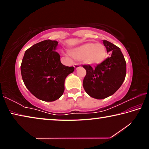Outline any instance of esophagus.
<instances>
[{
  "label": "esophagus",
  "mask_w": 149,
  "mask_h": 149,
  "mask_svg": "<svg viewBox=\"0 0 149 149\" xmlns=\"http://www.w3.org/2000/svg\"><path fill=\"white\" fill-rule=\"evenodd\" d=\"M79 67H80V65H79V64H74V68H75V69L79 68Z\"/></svg>",
  "instance_id": "esophagus-1"
}]
</instances>
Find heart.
I'll use <instances>...</instances> for the list:
<instances>
[{
  "mask_svg": "<svg viewBox=\"0 0 149 149\" xmlns=\"http://www.w3.org/2000/svg\"><path fill=\"white\" fill-rule=\"evenodd\" d=\"M70 54L75 60H84L85 64L97 66L105 60L107 50L100 43L86 42L72 49Z\"/></svg>",
  "mask_w": 149,
  "mask_h": 149,
  "instance_id": "b5f03b06",
  "label": "heart"
}]
</instances>
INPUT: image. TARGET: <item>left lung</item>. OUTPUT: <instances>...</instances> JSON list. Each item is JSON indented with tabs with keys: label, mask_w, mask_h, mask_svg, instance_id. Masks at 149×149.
<instances>
[{
	"label": "left lung",
	"mask_w": 149,
	"mask_h": 149,
	"mask_svg": "<svg viewBox=\"0 0 149 149\" xmlns=\"http://www.w3.org/2000/svg\"><path fill=\"white\" fill-rule=\"evenodd\" d=\"M103 44L110 56L94 69L90 65H83L87 72L83 86L85 92L96 99L114 94L126 75V62L120 48L107 40H103Z\"/></svg>",
	"instance_id": "obj_1"
}]
</instances>
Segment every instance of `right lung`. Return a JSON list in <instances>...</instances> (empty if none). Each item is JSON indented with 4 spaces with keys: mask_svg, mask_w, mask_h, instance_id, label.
I'll use <instances>...</instances> for the list:
<instances>
[{
    "mask_svg": "<svg viewBox=\"0 0 149 149\" xmlns=\"http://www.w3.org/2000/svg\"><path fill=\"white\" fill-rule=\"evenodd\" d=\"M58 42L48 39L33 45L25 52L21 64L22 79L27 89L39 100L54 101L64 91L66 77L74 67L63 65L56 52Z\"/></svg>",
    "mask_w": 149,
    "mask_h": 149,
    "instance_id": "add662e5",
    "label": "right lung"
}]
</instances>
